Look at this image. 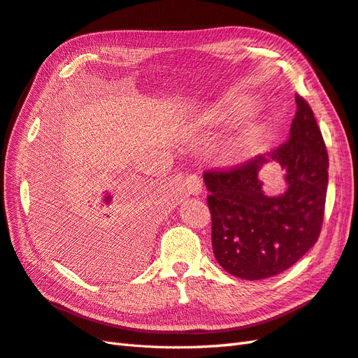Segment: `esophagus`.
I'll return each mask as SVG.
<instances>
[{"instance_id":"34e87169","label":"esophagus","mask_w":358,"mask_h":358,"mask_svg":"<svg viewBox=\"0 0 358 358\" xmlns=\"http://www.w3.org/2000/svg\"><path fill=\"white\" fill-rule=\"evenodd\" d=\"M185 186L186 192L190 195H199L201 190H203V182H201L196 173H189V176H186Z\"/></svg>"}]
</instances>
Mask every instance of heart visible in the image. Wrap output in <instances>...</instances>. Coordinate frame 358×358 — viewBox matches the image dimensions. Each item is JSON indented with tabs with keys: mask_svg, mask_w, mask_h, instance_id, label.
<instances>
[{
	"mask_svg": "<svg viewBox=\"0 0 358 358\" xmlns=\"http://www.w3.org/2000/svg\"><path fill=\"white\" fill-rule=\"evenodd\" d=\"M231 113L233 115H239L241 112H239V108H233ZM259 137H260V130H259V128H251V130L246 133V136L243 137L242 143L239 145L241 150H248L250 146H252L255 142H257Z\"/></svg>",
	"mask_w": 358,
	"mask_h": 358,
	"instance_id": "heart-1",
	"label": "heart"
}]
</instances>
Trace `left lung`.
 Returning <instances> with one entry per match:
<instances>
[{
  "label": "left lung",
  "instance_id": "left-lung-1",
  "mask_svg": "<svg viewBox=\"0 0 358 358\" xmlns=\"http://www.w3.org/2000/svg\"><path fill=\"white\" fill-rule=\"evenodd\" d=\"M289 139L266 155L204 172L217 263L243 280H263L293 266L317 242L328 186V154L313 110L295 95ZM271 162L287 185L268 194L261 171Z\"/></svg>",
  "mask_w": 358,
  "mask_h": 358
}]
</instances>
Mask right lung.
Instances as JSON below:
<instances>
[{"label":"right lung","mask_w":358,"mask_h":358,"mask_svg":"<svg viewBox=\"0 0 358 358\" xmlns=\"http://www.w3.org/2000/svg\"><path fill=\"white\" fill-rule=\"evenodd\" d=\"M150 203L139 189L121 199L72 192L45 216L43 230L72 268L90 277H113L143 260L151 224L142 210Z\"/></svg>","instance_id":"1"}]
</instances>
